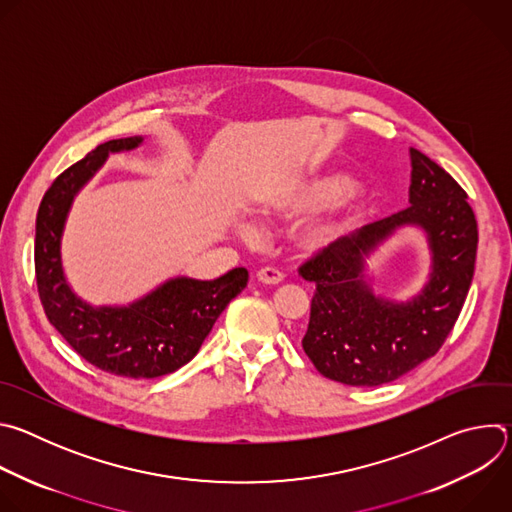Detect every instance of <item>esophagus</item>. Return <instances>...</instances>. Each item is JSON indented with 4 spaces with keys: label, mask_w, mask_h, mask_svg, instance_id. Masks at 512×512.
<instances>
[{
    "label": "esophagus",
    "mask_w": 512,
    "mask_h": 512,
    "mask_svg": "<svg viewBox=\"0 0 512 512\" xmlns=\"http://www.w3.org/2000/svg\"><path fill=\"white\" fill-rule=\"evenodd\" d=\"M257 279L265 285H277L283 281V273L277 269H271V267H263L257 271Z\"/></svg>",
    "instance_id": "obj_1"
}]
</instances>
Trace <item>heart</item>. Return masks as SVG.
I'll return each instance as SVG.
<instances>
[{
	"mask_svg": "<svg viewBox=\"0 0 512 512\" xmlns=\"http://www.w3.org/2000/svg\"><path fill=\"white\" fill-rule=\"evenodd\" d=\"M263 212L294 221V218L316 214L294 233L296 247L306 255H322L340 247L371 214V200L354 188V180L346 174H324L291 184L263 202ZM241 237L251 239L255 229L239 223Z\"/></svg>",
	"mask_w": 512,
	"mask_h": 512,
	"instance_id": "heart-1",
	"label": "heart"
}]
</instances>
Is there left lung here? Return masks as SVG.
I'll return each instance as SVG.
<instances>
[{
	"mask_svg": "<svg viewBox=\"0 0 512 512\" xmlns=\"http://www.w3.org/2000/svg\"><path fill=\"white\" fill-rule=\"evenodd\" d=\"M409 208L352 233L300 267L316 283L302 340L318 373L350 387L391 383L442 348L474 277L478 227L462 186L411 148ZM419 228L430 249L424 287L407 301L377 297L368 259L397 230Z\"/></svg>",
	"mask_w": 512,
	"mask_h": 512,
	"instance_id": "left-lung-1",
	"label": "left lung"
}]
</instances>
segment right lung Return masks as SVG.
I'll list each match as a JSON object with an SVG mask.
<instances>
[{"mask_svg": "<svg viewBox=\"0 0 512 512\" xmlns=\"http://www.w3.org/2000/svg\"><path fill=\"white\" fill-rule=\"evenodd\" d=\"M141 143V135L101 143L52 182L36 216L34 261L44 312L72 348L105 373L156 379L196 356L218 316L245 289L249 271L235 267L212 281L170 277L127 306H93L75 294L62 267L72 202L111 154L131 152Z\"/></svg>", "mask_w": 512, "mask_h": 512, "instance_id": "right-lung-1", "label": "right lung"}]
</instances>
